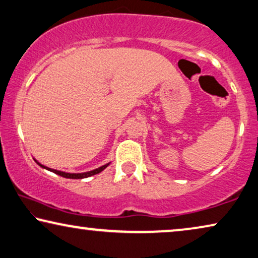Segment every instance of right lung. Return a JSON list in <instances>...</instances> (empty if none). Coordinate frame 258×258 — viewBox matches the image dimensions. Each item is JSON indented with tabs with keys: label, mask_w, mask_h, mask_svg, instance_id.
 <instances>
[{
	"label": "right lung",
	"mask_w": 258,
	"mask_h": 258,
	"mask_svg": "<svg viewBox=\"0 0 258 258\" xmlns=\"http://www.w3.org/2000/svg\"><path fill=\"white\" fill-rule=\"evenodd\" d=\"M35 162H36L37 164H38V165H39L40 167H43V169H45V170H47V171H51V172H53V173L58 174V175H61V177H64V178H69V179H84V178L92 177V175L98 174V173L101 172V171H103V170L106 169V167L110 164V163H107V164H104V165L98 167V169H94V170H92V171H87V172L70 173V172H64V171H59V170L51 169V167H47V166H45V165H43V164H40V163L38 162V160H36V159H35Z\"/></svg>",
	"instance_id": "add662e5"
}]
</instances>
